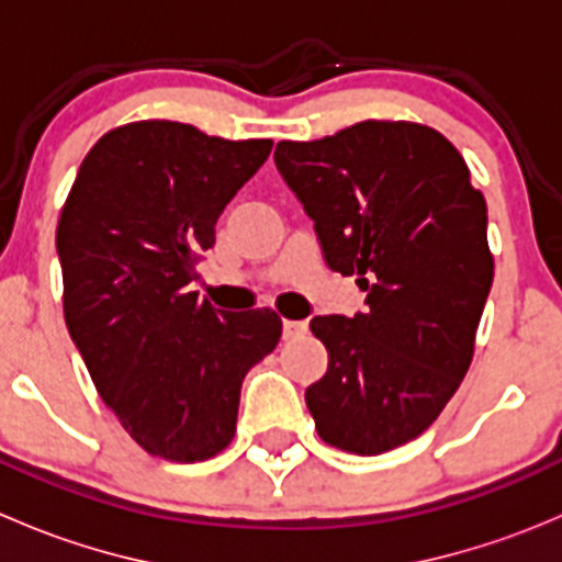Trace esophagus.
I'll return each instance as SVG.
<instances>
[{
	"label": "esophagus",
	"instance_id": "obj_1",
	"mask_svg": "<svg viewBox=\"0 0 562 562\" xmlns=\"http://www.w3.org/2000/svg\"><path fill=\"white\" fill-rule=\"evenodd\" d=\"M307 331V323L304 321H282V337L285 339H296Z\"/></svg>",
	"mask_w": 562,
	"mask_h": 562
}]
</instances>
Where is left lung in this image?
I'll return each instance as SVG.
<instances>
[{"mask_svg": "<svg viewBox=\"0 0 562 562\" xmlns=\"http://www.w3.org/2000/svg\"><path fill=\"white\" fill-rule=\"evenodd\" d=\"M274 162L315 220L326 263L356 274L367 313L317 315L328 370L307 389L328 446L375 457L418 438L462 383L495 258L486 201L446 135L367 122L280 140Z\"/></svg>", "mask_w": 562, "mask_h": 562, "instance_id": "8db88e82", "label": "left lung"}]
</instances>
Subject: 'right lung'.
<instances>
[{"mask_svg":"<svg viewBox=\"0 0 562 562\" xmlns=\"http://www.w3.org/2000/svg\"><path fill=\"white\" fill-rule=\"evenodd\" d=\"M271 146L144 119L108 130L67 192L56 225L67 331L151 457H217L234 440L249 367L282 337L274 310L217 313L190 291L225 203Z\"/></svg>","mask_w":562,"mask_h":562,"instance_id":"obj_1","label":"right lung"}]
</instances>
